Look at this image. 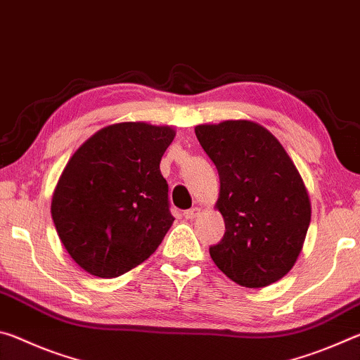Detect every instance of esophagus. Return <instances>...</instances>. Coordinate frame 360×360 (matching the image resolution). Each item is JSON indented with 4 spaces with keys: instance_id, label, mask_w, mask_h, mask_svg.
<instances>
[{
    "instance_id": "34e87169",
    "label": "esophagus",
    "mask_w": 360,
    "mask_h": 360,
    "mask_svg": "<svg viewBox=\"0 0 360 360\" xmlns=\"http://www.w3.org/2000/svg\"><path fill=\"white\" fill-rule=\"evenodd\" d=\"M198 214H200V208H197V206H195V208H191V210L184 211V217L186 219H195Z\"/></svg>"
}]
</instances>
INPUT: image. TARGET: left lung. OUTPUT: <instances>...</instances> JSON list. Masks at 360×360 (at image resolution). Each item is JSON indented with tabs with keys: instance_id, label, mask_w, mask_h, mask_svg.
Masks as SVG:
<instances>
[{
	"instance_id": "left-lung-1",
	"label": "left lung",
	"mask_w": 360,
	"mask_h": 360,
	"mask_svg": "<svg viewBox=\"0 0 360 360\" xmlns=\"http://www.w3.org/2000/svg\"><path fill=\"white\" fill-rule=\"evenodd\" d=\"M221 179L217 210L225 233L210 248L224 275L245 288H265L294 266L311 219L307 188L288 152L249 120L195 129Z\"/></svg>"
}]
</instances>
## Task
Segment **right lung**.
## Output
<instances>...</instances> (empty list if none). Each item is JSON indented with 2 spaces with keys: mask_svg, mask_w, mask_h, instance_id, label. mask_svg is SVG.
Returning <instances> with one entry per match:
<instances>
[{
  "mask_svg": "<svg viewBox=\"0 0 360 360\" xmlns=\"http://www.w3.org/2000/svg\"><path fill=\"white\" fill-rule=\"evenodd\" d=\"M174 131L144 122L109 125L66 165L52 198L63 246L90 275L117 278L149 259L174 217L160 173Z\"/></svg>",
  "mask_w": 360,
  "mask_h": 360,
  "instance_id": "right-lung-1",
  "label": "right lung"
}]
</instances>
